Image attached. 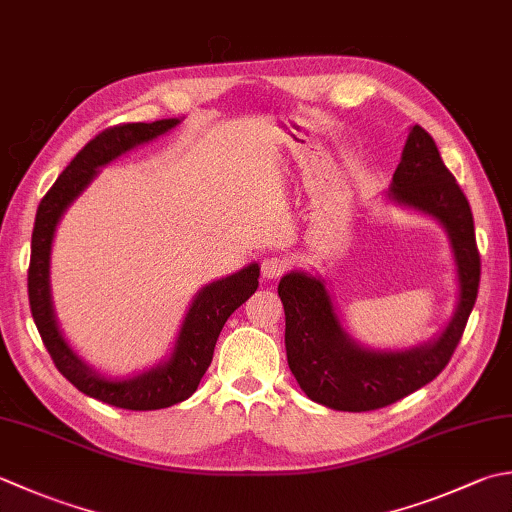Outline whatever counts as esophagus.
Here are the masks:
<instances>
[{
  "label": "esophagus",
  "mask_w": 512,
  "mask_h": 512,
  "mask_svg": "<svg viewBox=\"0 0 512 512\" xmlns=\"http://www.w3.org/2000/svg\"><path fill=\"white\" fill-rule=\"evenodd\" d=\"M286 268H288V259L284 255H270L262 262V275L266 279H277L284 275Z\"/></svg>",
  "instance_id": "obj_1"
}]
</instances>
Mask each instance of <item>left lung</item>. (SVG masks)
Listing matches in <instances>:
<instances>
[{
    "instance_id": "1",
    "label": "left lung",
    "mask_w": 512,
    "mask_h": 512,
    "mask_svg": "<svg viewBox=\"0 0 512 512\" xmlns=\"http://www.w3.org/2000/svg\"><path fill=\"white\" fill-rule=\"evenodd\" d=\"M386 199L433 217L448 235L457 304L437 337L397 350L368 348L348 335L322 275L290 270L277 286L286 313V357L299 388L313 402L346 413L384 408L433 382L453 357L477 299L479 253L473 213L444 166L435 139L422 126H410Z\"/></svg>"
}]
</instances>
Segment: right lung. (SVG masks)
<instances>
[{
    "label": "right lung",
    "instance_id": "obj_1",
    "mask_svg": "<svg viewBox=\"0 0 512 512\" xmlns=\"http://www.w3.org/2000/svg\"><path fill=\"white\" fill-rule=\"evenodd\" d=\"M182 124L179 117L157 119L150 124H122L99 133L57 177L37 208L33 242H30L28 299L35 326L59 373L84 395L126 410H159L184 402L195 393L206 368L213 362L217 337L226 319L255 293L259 286V264L253 262L237 273L206 284L190 302L179 326L173 350L162 362L128 377L106 375L79 357L59 328L53 290H50V253L57 224L75 199L99 175V168L115 162L128 150L170 133Z\"/></svg>",
    "mask_w": 512,
    "mask_h": 512
}]
</instances>
